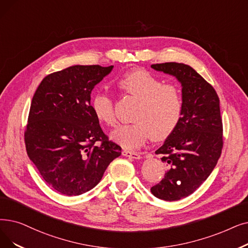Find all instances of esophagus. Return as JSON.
Instances as JSON below:
<instances>
[{
  "instance_id": "esophagus-1",
  "label": "esophagus",
  "mask_w": 248,
  "mask_h": 248,
  "mask_svg": "<svg viewBox=\"0 0 248 248\" xmlns=\"http://www.w3.org/2000/svg\"><path fill=\"white\" fill-rule=\"evenodd\" d=\"M123 155L125 156V157L133 158V159H141V155H140V154L137 153V152H132V151L124 150V151H123Z\"/></svg>"
}]
</instances>
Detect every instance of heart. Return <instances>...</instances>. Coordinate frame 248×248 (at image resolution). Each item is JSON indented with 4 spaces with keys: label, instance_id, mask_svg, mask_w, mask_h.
<instances>
[{
    "label": "heart",
    "instance_id": "obj_1",
    "mask_svg": "<svg viewBox=\"0 0 248 248\" xmlns=\"http://www.w3.org/2000/svg\"><path fill=\"white\" fill-rule=\"evenodd\" d=\"M117 86L126 94L140 99L133 124L118 126L110 134L113 142L127 150L143 147L154 135L162 140L173 133L182 114V99L173 85L162 84L145 70L127 72L118 79ZM92 109L97 120L107 125L115 124L113 101L108 92H96Z\"/></svg>",
    "mask_w": 248,
    "mask_h": 248
}]
</instances>
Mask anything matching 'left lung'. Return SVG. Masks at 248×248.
I'll use <instances>...</instances> for the list:
<instances>
[{
    "mask_svg": "<svg viewBox=\"0 0 248 248\" xmlns=\"http://www.w3.org/2000/svg\"><path fill=\"white\" fill-rule=\"evenodd\" d=\"M181 85L182 114L175 130L156 154L168 167L164 178L151 188L163 201H178L197 190L212 173L221 156L223 125L220 100L212 86L182 62L152 64Z\"/></svg>",
    "mask_w": 248,
    "mask_h": 248,
    "instance_id": "obj_1",
    "label": "left lung"
}]
</instances>
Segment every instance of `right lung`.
Instances as JSON below:
<instances>
[{
    "mask_svg": "<svg viewBox=\"0 0 248 248\" xmlns=\"http://www.w3.org/2000/svg\"><path fill=\"white\" fill-rule=\"evenodd\" d=\"M113 66H72L46 76L32 98L25 145L46 184L66 196L95 187L122 148L95 116L91 92Z\"/></svg>",
    "mask_w": 248,
    "mask_h": 248,
    "instance_id": "add662e5",
    "label": "right lung"
}]
</instances>
